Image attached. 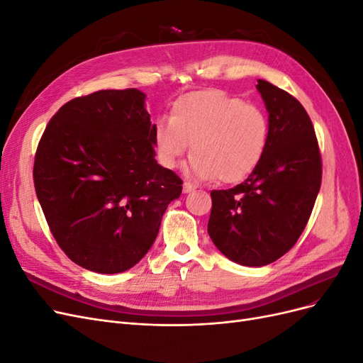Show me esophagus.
<instances>
[{"label":"esophagus","mask_w":363,"mask_h":363,"mask_svg":"<svg viewBox=\"0 0 363 363\" xmlns=\"http://www.w3.org/2000/svg\"><path fill=\"white\" fill-rule=\"evenodd\" d=\"M192 191H195V186H194L192 183H189V182H184V183H183V192H184V194H189V192H192Z\"/></svg>","instance_id":"obj_1"}]
</instances>
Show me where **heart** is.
Wrapping results in <instances>:
<instances>
[{
	"mask_svg": "<svg viewBox=\"0 0 363 363\" xmlns=\"http://www.w3.org/2000/svg\"><path fill=\"white\" fill-rule=\"evenodd\" d=\"M269 136L267 113L224 91L211 89L180 96L169 118L152 127L157 159L175 168L192 142L189 172L200 180H244L257 167Z\"/></svg>",
	"mask_w": 363,
	"mask_h": 363,
	"instance_id": "1",
	"label": "heart"
}]
</instances>
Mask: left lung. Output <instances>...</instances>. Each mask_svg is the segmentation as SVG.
Listing matches in <instances>:
<instances>
[{
  "label": "left lung",
  "instance_id": "left-lung-1",
  "mask_svg": "<svg viewBox=\"0 0 363 363\" xmlns=\"http://www.w3.org/2000/svg\"><path fill=\"white\" fill-rule=\"evenodd\" d=\"M256 87L269 113L265 152L245 182L211 192L207 224L216 248L245 267L268 265L295 245L323 179L321 152L306 108L265 80Z\"/></svg>",
  "mask_w": 363,
  "mask_h": 363
}]
</instances>
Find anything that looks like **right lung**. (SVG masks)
I'll return each instance as SVG.
<instances>
[{
    "label": "right lung",
    "mask_w": 363,
    "mask_h": 363,
    "mask_svg": "<svg viewBox=\"0 0 363 363\" xmlns=\"http://www.w3.org/2000/svg\"><path fill=\"white\" fill-rule=\"evenodd\" d=\"M145 94L98 91L63 104L43 131L33 180L48 227L74 263L116 274L144 257L182 179L155 159Z\"/></svg>",
    "instance_id": "obj_1"
}]
</instances>
